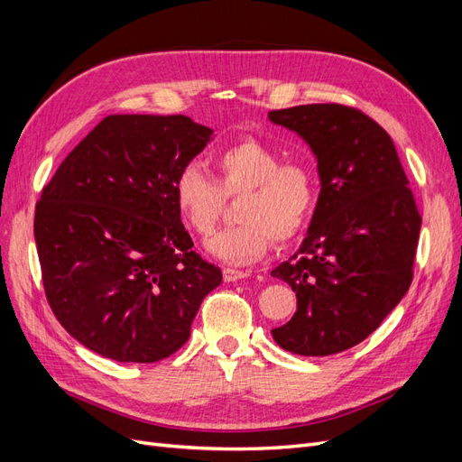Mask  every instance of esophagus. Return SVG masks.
Wrapping results in <instances>:
<instances>
[{"mask_svg":"<svg viewBox=\"0 0 462 462\" xmlns=\"http://www.w3.org/2000/svg\"><path fill=\"white\" fill-rule=\"evenodd\" d=\"M250 273L248 272H243V270H233V268H226L223 270V279H226L227 283H231V282H236V279H245V277H248Z\"/></svg>","mask_w":462,"mask_h":462,"instance_id":"obj_1","label":"esophagus"}]
</instances>
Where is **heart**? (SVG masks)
<instances>
[{"label": "heart", "mask_w": 462, "mask_h": 462, "mask_svg": "<svg viewBox=\"0 0 462 462\" xmlns=\"http://www.w3.org/2000/svg\"><path fill=\"white\" fill-rule=\"evenodd\" d=\"M214 179L200 165L187 163L173 180V199L185 226L200 236L212 235L223 197H239L231 227L206 243L208 253L233 265L262 258L272 239L291 241L309 221L316 183L304 163L285 162L272 146L254 138L219 150L214 160Z\"/></svg>", "instance_id": "obj_1"}]
</instances>
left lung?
<instances>
[{"label": "left lung", "instance_id": "left-lung-1", "mask_svg": "<svg viewBox=\"0 0 462 462\" xmlns=\"http://www.w3.org/2000/svg\"><path fill=\"white\" fill-rule=\"evenodd\" d=\"M297 133L318 162L319 197L300 248L272 275L297 292V312L272 329L302 356L365 341L407 295L422 217L391 136L341 104L268 114Z\"/></svg>", "mask_w": 462, "mask_h": 462}]
</instances>
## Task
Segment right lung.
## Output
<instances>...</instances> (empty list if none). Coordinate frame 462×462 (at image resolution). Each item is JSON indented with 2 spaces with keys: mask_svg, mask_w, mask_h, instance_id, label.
<instances>
[{
  "mask_svg": "<svg viewBox=\"0 0 462 462\" xmlns=\"http://www.w3.org/2000/svg\"><path fill=\"white\" fill-rule=\"evenodd\" d=\"M187 116H107L42 190L34 239L55 318L90 351L158 362L183 346L221 270L192 250L173 180L212 138Z\"/></svg>",
  "mask_w": 462,
  "mask_h": 462,
  "instance_id": "1",
  "label": "right lung"
}]
</instances>
